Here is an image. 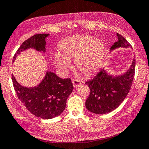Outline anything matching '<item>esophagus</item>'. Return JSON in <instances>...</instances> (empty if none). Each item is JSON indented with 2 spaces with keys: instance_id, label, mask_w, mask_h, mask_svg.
I'll return each instance as SVG.
<instances>
[{
  "instance_id": "34e87169",
  "label": "esophagus",
  "mask_w": 149,
  "mask_h": 149,
  "mask_svg": "<svg viewBox=\"0 0 149 149\" xmlns=\"http://www.w3.org/2000/svg\"><path fill=\"white\" fill-rule=\"evenodd\" d=\"M72 84H73V86L74 88H77V87L80 86L81 85L80 81L78 80H72Z\"/></svg>"
}]
</instances>
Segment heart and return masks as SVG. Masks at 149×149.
<instances>
[{
    "label": "heart",
    "mask_w": 149,
    "mask_h": 149,
    "mask_svg": "<svg viewBox=\"0 0 149 149\" xmlns=\"http://www.w3.org/2000/svg\"><path fill=\"white\" fill-rule=\"evenodd\" d=\"M59 52L53 55L59 69L65 71L70 60L74 59L78 71L86 75L94 73L100 67L105 54V45L102 40L86 34L72 36L64 39L58 45Z\"/></svg>",
    "instance_id": "heart-1"
}]
</instances>
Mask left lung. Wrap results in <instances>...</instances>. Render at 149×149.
I'll use <instances>...</instances> for the list:
<instances>
[{
  "instance_id": "1",
  "label": "left lung",
  "mask_w": 149,
  "mask_h": 149,
  "mask_svg": "<svg viewBox=\"0 0 149 149\" xmlns=\"http://www.w3.org/2000/svg\"><path fill=\"white\" fill-rule=\"evenodd\" d=\"M118 41L115 42L110 50L119 47H132L127 40L117 33ZM136 60H134L128 71L124 74L113 77L104 69H100L95 77L85 83L90 89V95L86 102V107L93 113L105 114L114 110L127 96L135 74Z\"/></svg>"
}]
</instances>
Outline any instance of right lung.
<instances>
[{
    "label": "right lung",
    "instance_id": "obj_1",
    "mask_svg": "<svg viewBox=\"0 0 149 149\" xmlns=\"http://www.w3.org/2000/svg\"><path fill=\"white\" fill-rule=\"evenodd\" d=\"M49 34L38 33L24 41L17 50L13 61L22 50L33 48L45 52V38ZM14 89L21 102L31 113L41 119L54 118L63 111L68 97L73 89L70 78L62 79L54 72L47 71L42 82L34 88H26L17 82L13 75Z\"/></svg>",
    "mask_w": 149,
    "mask_h": 149
}]
</instances>
